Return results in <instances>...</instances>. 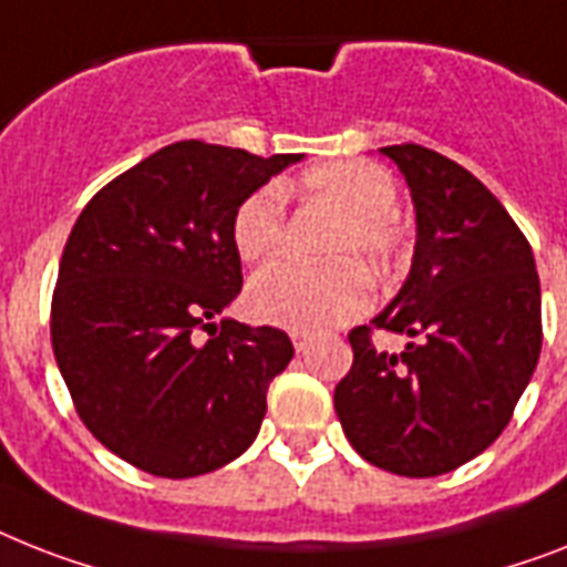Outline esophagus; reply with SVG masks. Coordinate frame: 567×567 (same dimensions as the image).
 Segmentation results:
<instances>
[{
	"mask_svg": "<svg viewBox=\"0 0 567 567\" xmlns=\"http://www.w3.org/2000/svg\"><path fill=\"white\" fill-rule=\"evenodd\" d=\"M291 340H293V349H297V352H306V347L311 343V334H308V331H302V329H293Z\"/></svg>",
	"mask_w": 567,
	"mask_h": 567,
	"instance_id": "esophagus-1",
	"label": "esophagus"
}]
</instances>
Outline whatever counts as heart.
I'll return each instance as SVG.
<instances>
[{"label": "heart", "mask_w": 567, "mask_h": 567, "mask_svg": "<svg viewBox=\"0 0 567 567\" xmlns=\"http://www.w3.org/2000/svg\"><path fill=\"white\" fill-rule=\"evenodd\" d=\"M299 195L320 200L340 215L329 241L326 268L282 261L252 276L247 308L261 323L282 329H329L347 323L370 306V279L355 259L390 274L408 256L411 238L395 218L399 183L372 159H331L299 174ZM282 192L259 186L247 192L229 215V241L247 265L276 259L285 247Z\"/></svg>", "instance_id": "1"}]
</instances>
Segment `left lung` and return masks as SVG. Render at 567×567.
Segmentation results:
<instances>
[{
  "label": "left lung",
  "instance_id": "8db88e82",
  "mask_svg": "<svg viewBox=\"0 0 567 567\" xmlns=\"http://www.w3.org/2000/svg\"><path fill=\"white\" fill-rule=\"evenodd\" d=\"M381 154L411 186L416 252L399 297L349 331L355 358L334 411L367 463L436 477L509 425L542 352V288L530 241L475 174L413 142ZM375 328L412 343L388 357L371 343Z\"/></svg>",
  "mask_w": 567,
  "mask_h": 567
}]
</instances>
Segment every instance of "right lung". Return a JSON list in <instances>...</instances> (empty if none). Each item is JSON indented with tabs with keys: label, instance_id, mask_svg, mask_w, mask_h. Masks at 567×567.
<instances>
[{
	"label": "right lung",
	"instance_id": "right-lung-1",
	"mask_svg": "<svg viewBox=\"0 0 567 567\" xmlns=\"http://www.w3.org/2000/svg\"><path fill=\"white\" fill-rule=\"evenodd\" d=\"M297 159L174 142L78 215L52 293V349L81 422L131 466L206 475L259 434L291 340L212 317L244 282L229 215Z\"/></svg>",
	"mask_w": 567,
	"mask_h": 567
}]
</instances>
